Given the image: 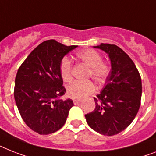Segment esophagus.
Here are the masks:
<instances>
[{"mask_svg":"<svg viewBox=\"0 0 156 156\" xmlns=\"http://www.w3.org/2000/svg\"><path fill=\"white\" fill-rule=\"evenodd\" d=\"M81 101H82V100H78V99H74V100H73V103H74V104H80Z\"/></svg>","mask_w":156,"mask_h":156,"instance_id":"esophagus-1","label":"esophagus"}]
</instances>
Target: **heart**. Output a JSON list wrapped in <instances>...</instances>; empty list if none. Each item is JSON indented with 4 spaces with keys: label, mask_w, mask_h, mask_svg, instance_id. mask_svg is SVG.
Masks as SVG:
<instances>
[{
    "label": "heart",
    "mask_w": 156,
    "mask_h": 156,
    "mask_svg": "<svg viewBox=\"0 0 156 156\" xmlns=\"http://www.w3.org/2000/svg\"><path fill=\"white\" fill-rule=\"evenodd\" d=\"M77 57L90 67L89 76L97 83H104L110 73V66L102 61V56L96 50L86 49L77 53ZM60 75L63 80L69 82L72 79V61L69 58L64 57L60 67ZM96 87L92 81H75L67 87V92L70 97L82 99L95 92Z\"/></svg>",
    "instance_id": "b5f03b06"
}]
</instances>
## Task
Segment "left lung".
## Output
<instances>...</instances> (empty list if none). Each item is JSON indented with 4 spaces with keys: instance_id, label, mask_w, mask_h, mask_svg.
<instances>
[{
    "instance_id": "8db88e82",
    "label": "left lung",
    "mask_w": 156,
    "mask_h": 156,
    "mask_svg": "<svg viewBox=\"0 0 156 156\" xmlns=\"http://www.w3.org/2000/svg\"><path fill=\"white\" fill-rule=\"evenodd\" d=\"M108 54L112 69L101 92L94 97L96 108L86 114L87 124L104 136L126 129L138 112L142 96L139 71L126 52L115 44L94 46Z\"/></svg>"
}]
</instances>
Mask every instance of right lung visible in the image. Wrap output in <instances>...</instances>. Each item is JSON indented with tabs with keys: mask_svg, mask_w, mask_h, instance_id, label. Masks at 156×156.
<instances>
[{
	"mask_svg": "<svg viewBox=\"0 0 156 156\" xmlns=\"http://www.w3.org/2000/svg\"><path fill=\"white\" fill-rule=\"evenodd\" d=\"M76 47L55 40L44 41L18 69L14 87L16 104L24 123L40 135L60 130L74 105L71 99H60L66 92L60 67L63 57Z\"/></svg>",
	"mask_w": 156,
	"mask_h": 156,
	"instance_id": "obj_1",
	"label": "right lung"
}]
</instances>
